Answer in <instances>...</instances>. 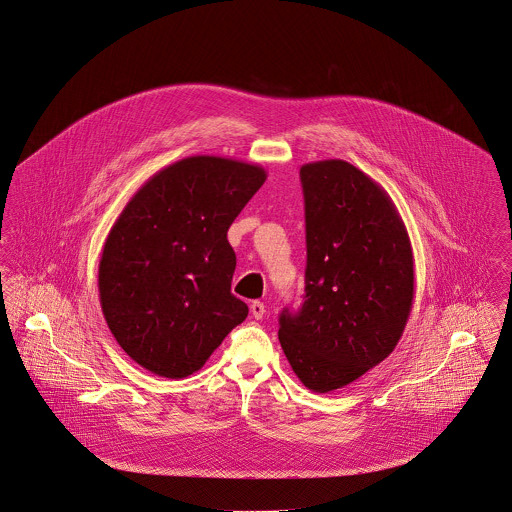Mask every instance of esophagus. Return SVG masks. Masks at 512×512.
Listing matches in <instances>:
<instances>
[{
  "label": "esophagus",
  "mask_w": 512,
  "mask_h": 512,
  "mask_svg": "<svg viewBox=\"0 0 512 512\" xmlns=\"http://www.w3.org/2000/svg\"><path fill=\"white\" fill-rule=\"evenodd\" d=\"M265 304L263 302H253L251 304V315L255 317V319H263V315H265Z\"/></svg>",
  "instance_id": "34e87169"
}]
</instances>
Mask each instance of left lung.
Instances as JSON below:
<instances>
[{
    "mask_svg": "<svg viewBox=\"0 0 512 512\" xmlns=\"http://www.w3.org/2000/svg\"><path fill=\"white\" fill-rule=\"evenodd\" d=\"M306 288L280 314L278 341L317 394L339 390L388 358L413 308V251L388 193L343 159L300 167Z\"/></svg>",
    "mask_w": 512,
    "mask_h": 512,
    "instance_id": "8db88e82",
    "label": "left lung"
}]
</instances>
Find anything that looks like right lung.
Segmentation results:
<instances>
[{"mask_svg": "<svg viewBox=\"0 0 512 512\" xmlns=\"http://www.w3.org/2000/svg\"><path fill=\"white\" fill-rule=\"evenodd\" d=\"M267 171L218 156L175 161L128 200L103 245L99 298L122 351L163 378L200 370L247 314L228 230Z\"/></svg>", "mask_w": 512, "mask_h": 512, "instance_id": "obj_1", "label": "right lung"}]
</instances>
